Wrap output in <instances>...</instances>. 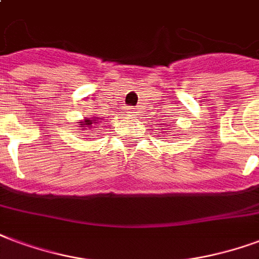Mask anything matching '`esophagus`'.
<instances>
[{"label": "esophagus", "instance_id": "1", "mask_svg": "<svg viewBox=\"0 0 259 259\" xmlns=\"http://www.w3.org/2000/svg\"><path fill=\"white\" fill-rule=\"evenodd\" d=\"M127 114L136 115V114H137V110H136V108H129V112H127Z\"/></svg>", "mask_w": 259, "mask_h": 259}]
</instances>
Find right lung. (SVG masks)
I'll list each match as a JSON object with an SVG mask.
<instances>
[{
  "mask_svg": "<svg viewBox=\"0 0 259 259\" xmlns=\"http://www.w3.org/2000/svg\"><path fill=\"white\" fill-rule=\"evenodd\" d=\"M79 124V130L82 133H95V127H97L100 124V118L99 116H92V118H85L78 122Z\"/></svg>",
  "mask_w": 259,
  "mask_h": 259,
  "instance_id": "obj_1",
  "label": "right lung"
}]
</instances>
